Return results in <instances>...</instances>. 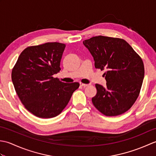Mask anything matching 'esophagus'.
I'll return each instance as SVG.
<instances>
[{"mask_svg": "<svg viewBox=\"0 0 156 156\" xmlns=\"http://www.w3.org/2000/svg\"><path fill=\"white\" fill-rule=\"evenodd\" d=\"M80 85L81 87H88V86H90V84H83V83H80Z\"/></svg>", "mask_w": 156, "mask_h": 156, "instance_id": "1", "label": "esophagus"}]
</instances>
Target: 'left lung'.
<instances>
[{"label": "left lung", "instance_id": "obj_1", "mask_svg": "<svg viewBox=\"0 0 156 156\" xmlns=\"http://www.w3.org/2000/svg\"><path fill=\"white\" fill-rule=\"evenodd\" d=\"M101 70L105 87L96 84L97 93L92 98L94 107L107 116H117L128 111L140 94L144 78L141 58L124 39L96 36L83 41Z\"/></svg>", "mask_w": 156, "mask_h": 156}]
</instances>
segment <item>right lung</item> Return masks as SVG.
I'll use <instances>...</instances> for the list:
<instances>
[{
  "label": "right lung",
  "instance_id": "1",
  "mask_svg": "<svg viewBox=\"0 0 156 156\" xmlns=\"http://www.w3.org/2000/svg\"><path fill=\"white\" fill-rule=\"evenodd\" d=\"M66 45L58 42L31 46L20 54L12 71V81L27 110L39 118L58 115L68 105L79 83L67 84L53 76L59 72Z\"/></svg>",
  "mask_w": 156,
  "mask_h": 156
}]
</instances>
